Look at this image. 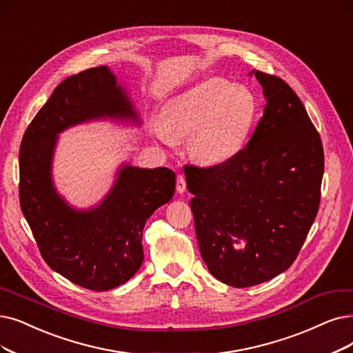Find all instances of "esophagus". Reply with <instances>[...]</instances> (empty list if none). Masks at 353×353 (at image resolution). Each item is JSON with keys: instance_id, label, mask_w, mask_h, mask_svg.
Segmentation results:
<instances>
[{"instance_id": "34e87169", "label": "esophagus", "mask_w": 353, "mask_h": 353, "mask_svg": "<svg viewBox=\"0 0 353 353\" xmlns=\"http://www.w3.org/2000/svg\"><path fill=\"white\" fill-rule=\"evenodd\" d=\"M176 191L179 194L187 191V182H185V176L184 175H178V178H176Z\"/></svg>"}]
</instances>
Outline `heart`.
I'll list each match as a JSON object with an SVG mask.
<instances>
[{"mask_svg":"<svg viewBox=\"0 0 353 353\" xmlns=\"http://www.w3.org/2000/svg\"><path fill=\"white\" fill-rule=\"evenodd\" d=\"M256 110V98L248 87L210 78L166 103L157 134L165 143L188 137L194 158L223 163L243 149Z\"/></svg>","mask_w":353,"mask_h":353,"instance_id":"heart-1","label":"heart"}]
</instances>
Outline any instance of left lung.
I'll return each mask as SVG.
<instances>
[{
    "label": "left lung",
    "instance_id": "left-lung-1",
    "mask_svg": "<svg viewBox=\"0 0 353 353\" xmlns=\"http://www.w3.org/2000/svg\"><path fill=\"white\" fill-rule=\"evenodd\" d=\"M263 116L249 143L216 166L187 165L196 241L211 275L258 285L292 265L317 216L320 134L287 82L261 70Z\"/></svg>",
    "mask_w": 353,
    "mask_h": 353
}]
</instances>
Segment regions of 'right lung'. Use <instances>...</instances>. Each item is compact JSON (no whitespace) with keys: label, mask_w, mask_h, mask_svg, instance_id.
Returning <instances> with one entry per match:
<instances>
[{"label":"right lung","mask_w":353,"mask_h":353,"mask_svg":"<svg viewBox=\"0 0 353 353\" xmlns=\"http://www.w3.org/2000/svg\"><path fill=\"white\" fill-rule=\"evenodd\" d=\"M97 120L142 124L108 66L66 78L40 108L21 140L19 191L23 214L52 270L79 287L108 291L142 266L143 228L154 210L172 199L175 172L123 163L100 203L72 207L52 176L58 136Z\"/></svg>","instance_id":"right-lung-1"}]
</instances>
